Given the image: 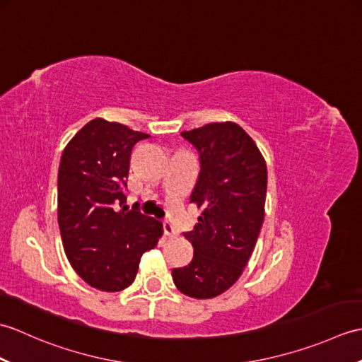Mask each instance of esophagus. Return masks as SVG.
Listing matches in <instances>:
<instances>
[{"mask_svg":"<svg viewBox=\"0 0 362 362\" xmlns=\"http://www.w3.org/2000/svg\"><path fill=\"white\" fill-rule=\"evenodd\" d=\"M163 232H165V235L168 238H177V236H179V232H177V230L173 227L171 222H168V221L163 222Z\"/></svg>","mask_w":362,"mask_h":362,"instance_id":"1","label":"esophagus"}]
</instances>
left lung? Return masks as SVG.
I'll list each match as a JSON object with an SVG mask.
<instances>
[{"label": "left lung", "instance_id": "1", "mask_svg": "<svg viewBox=\"0 0 362 362\" xmlns=\"http://www.w3.org/2000/svg\"><path fill=\"white\" fill-rule=\"evenodd\" d=\"M182 136L201 156L189 199L201 216L183 235L193 245V259L173 269V280L188 297L213 298L233 286L255 249L264 221L266 160L252 136L232 121L210 122Z\"/></svg>", "mask_w": 362, "mask_h": 362}]
</instances>
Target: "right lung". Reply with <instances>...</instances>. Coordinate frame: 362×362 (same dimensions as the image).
I'll use <instances>...</instances> for the list:
<instances>
[{
	"mask_svg": "<svg viewBox=\"0 0 362 362\" xmlns=\"http://www.w3.org/2000/svg\"><path fill=\"white\" fill-rule=\"evenodd\" d=\"M149 138L119 122L88 121L65 146L57 177V221L70 264L90 286L129 288L144 252L163 226L140 211H126L124 187L134 146Z\"/></svg>",
	"mask_w": 362,
	"mask_h": 362,
	"instance_id": "1",
	"label": "right lung"
}]
</instances>
